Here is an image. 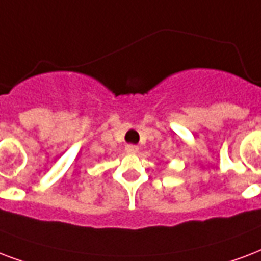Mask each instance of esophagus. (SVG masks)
<instances>
[{"label": "esophagus", "instance_id": "obj_1", "mask_svg": "<svg viewBox=\"0 0 261 261\" xmlns=\"http://www.w3.org/2000/svg\"><path fill=\"white\" fill-rule=\"evenodd\" d=\"M139 148L137 145H127L126 146V152L130 153V154H135V153H138Z\"/></svg>", "mask_w": 261, "mask_h": 261}]
</instances>
